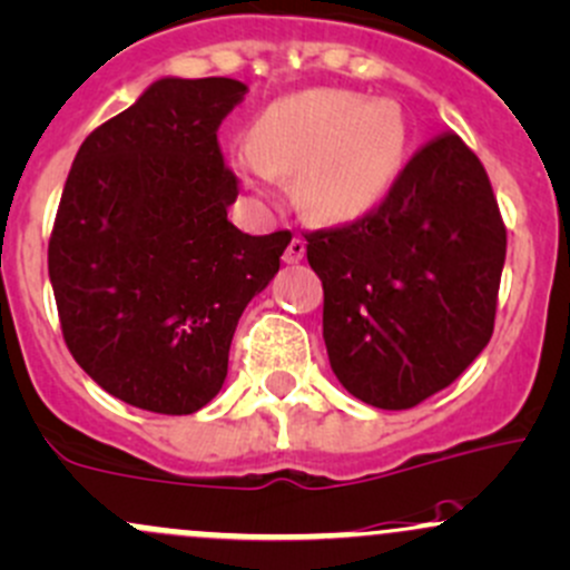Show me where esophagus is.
<instances>
[{"label":"esophagus","instance_id":"obj_1","mask_svg":"<svg viewBox=\"0 0 570 570\" xmlns=\"http://www.w3.org/2000/svg\"><path fill=\"white\" fill-rule=\"evenodd\" d=\"M303 256H305V240L299 235H295L289 240V246H286L284 262H286V265H297V262L303 259Z\"/></svg>","mask_w":570,"mask_h":570}]
</instances>
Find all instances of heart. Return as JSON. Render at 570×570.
<instances>
[{"label":"heart","instance_id":"b5f03b06","mask_svg":"<svg viewBox=\"0 0 570 570\" xmlns=\"http://www.w3.org/2000/svg\"><path fill=\"white\" fill-rule=\"evenodd\" d=\"M403 118L392 105L337 89H311L275 99L235 154L237 173L256 191L273 175L303 169L297 199L318 218H354L384 197L403 159Z\"/></svg>","mask_w":570,"mask_h":570}]
</instances>
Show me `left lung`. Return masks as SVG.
<instances>
[{"label": "left lung", "instance_id": "1", "mask_svg": "<svg viewBox=\"0 0 570 570\" xmlns=\"http://www.w3.org/2000/svg\"><path fill=\"white\" fill-rule=\"evenodd\" d=\"M305 240L324 289L330 365L362 403L414 409L490 343L505 224L460 135L424 142L365 216Z\"/></svg>", "mask_w": 570, "mask_h": 570}]
</instances>
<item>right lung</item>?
<instances>
[{"mask_svg": "<svg viewBox=\"0 0 570 570\" xmlns=\"http://www.w3.org/2000/svg\"><path fill=\"white\" fill-rule=\"evenodd\" d=\"M248 89L161 78L86 137L48 243L61 335L112 397L194 414L227 379L237 318L281 267L289 229L246 235L218 127Z\"/></svg>", "mask_w": 570, "mask_h": 570, "instance_id": "obj_1", "label": "right lung"}]
</instances>
